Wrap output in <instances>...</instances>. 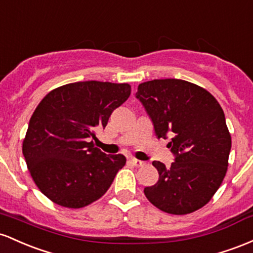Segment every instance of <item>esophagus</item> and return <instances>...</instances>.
<instances>
[{"label":"esophagus","instance_id":"34e87169","mask_svg":"<svg viewBox=\"0 0 253 253\" xmlns=\"http://www.w3.org/2000/svg\"><path fill=\"white\" fill-rule=\"evenodd\" d=\"M131 163L136 167H142V166H144V165H146V163H144V161L137 160V159H131Z\"/></svg>","mask_w":253,"mask_h":253}]
</instances>
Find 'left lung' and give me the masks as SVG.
Instances as JSON below:
<instances>
[{
  "instance_id": "1",
  "label": "left lung",
  "mask_w": 253,
  "mask_h": 253,
  "mask_svg": "<svg viewBox=\"0 0 253 253\" xmlns=\"http://www.w3.org/2000/svg\"><path fill=\"white\" fill-rule=\"evenodd\" d=\"M136 98L146 109L158 138L171 141L174 161L158 169L155 185L144 188L152 204L165 212L185 215L206 206L225 178L232 138L225 113L211 93L178 79L138 84Z\"/></svg>"
}]
</instances>
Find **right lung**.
I'll return each instance as SVG.
<instances>
[{
	"label": "right lung",
	"mask_w": 253,
	"mask_h": 253,
	"mask_svg": "<svg viewBox=\"0 0 253 253\" xmlns=\"http://www.w3.org/2000/svg\"><path fill=\"white\" fill-rule=\"evenodd\" d=\"M130 93L127 84L74 82L52 89L37 106L22 153L36 185L53 203L82 208L111 186L126 159L105 154L90 138Z\"/></svg>",
	"instance_id": "add662e5"
}]
</instances>
